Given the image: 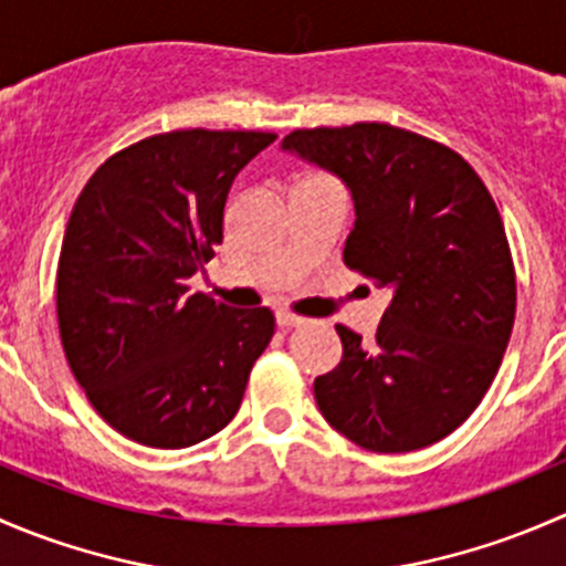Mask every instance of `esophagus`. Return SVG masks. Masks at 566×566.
<instances>
[{"mask_svg":"<svg viewBox=\"0 0 566 566\" xmlns=\"http://www.w3.org/2000/svg\"><path fill=\"white\" fill-rule=\"evenodd\" d=\"M276 323L282 325V328H295V325H304L306 319L301 317V315H295V312H287V310H282L276 315Z\"/></svg>","mask_w":566,"mask_h":566,"instance_id":"34e87169","label":"esophagus"}]
</instances>
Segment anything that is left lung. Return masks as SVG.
Listing matches in <instances>:
<instances>
[{
	"instance_id": "8db88e82",
	"label": "left lung",
	"mask_w": 566,
	"mask_h": 566,
	"mask_svg": "<svg viewBox=\"0 0 566 566\" xmlns=\"http://www.w3.org/2000/svg\"><path fill=\"white\" fill-rule=\"evenodd\" d=\"M282 147L347 182L345 265L391 290L373 345L336 325L319 413L367 452L438 443L482 402L515 325V262L488 186L452 147L389 123L298 128Z\"/></svg>"
}]
</instances>
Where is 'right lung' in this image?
<instances>
[{
  "instance_id": "obj_1",
  "label": "right lung",
  "mask_w": 566,
  "mask_h": 566,
  "mask_svg": "<svg viewBox=\"0 0 566 566\" xmlns=\"http://www.w3.org/2000/svg\"><path fill=\"white\" fill-rule=\"evenodd\" d=\"M268 130L182 128L108 156L73 205L56 265L60 339L90 405L119 436L186 449L241 408L271 342L268 306L188 295L224 241L235 175Z\"/></svg>"
}]
</instances>
